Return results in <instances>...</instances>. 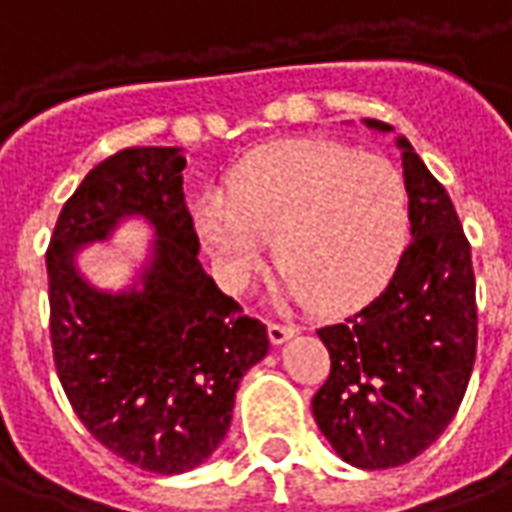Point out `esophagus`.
<instances>
[{"mask_svg":"<svg viewBox=\"0 0 512 512\" xmlns=\"http://www.w3.org/2000/svg\"><path fill=\"white\" fill-rule=\"evenodd\" d=\"M296 332L299 330H296L293 324H280V321H271V324H268V338H271L274 346H280V343H285L288 338H293Z\"/></svg>","mask_w":512,"mask_h":512,"instance_id":"1","label":"esophagus"}]
</instances>
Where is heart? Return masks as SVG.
Segmentation results:
<instances>
[{"mask_svg": "<svg viewBox=\"0 0 512 512\" xmlns=\"http://www.w3.org/2000/svg\"><path fill=\"white\" fill-rule=\"evenodd\" d=\"M196 235L238 291L274 241L280 293L324 310H352L391 277L407 235V185L388 157L332 141L266 146L224 182V202L196 207Z\"/></svg>", "mask_w": 512, "mask_h": 512, "instance_id": "1", "label": "heart"}]
</instances>
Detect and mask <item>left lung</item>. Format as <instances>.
Returning <instances> with one entry per match:
<instances>
[{"instance_id":"left-lung-1","label":"left lung","mask_w":512,"mask_h":512,"mask_svg":"<svg viewBox=\"0 0 512 512\" xmlns=\"http://www.w3.org/2000/svg\"><path fill=\"white\" fill-rule=\"evenodd\" d=\"M366 127L393 130L374 119ZM396 149L410 244L377 299L318 330L332 368L313 418L341 460L368 471L410 463L438 441L477 355V285L457 210L405 135Z\"/></svg>"}]
</instances>
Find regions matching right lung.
Listing matches in <instances>:
<instances>
[{
	"instance_id": "right-lung-1",
	"label": "right lung",
	"mask_w": 512,
	"mask_h": 512,
	"mask_svg": "<svg viewBox=\"0 0 512 512\" xmlns=\"http://www.w3.org/2000/svg\"><path fill=\"white\" fill-rule=\"evenodd\" d=\"M180 146L102 160L60 210L46 249L49 332L60 385L85 430L152 474L202 466L230 430L235 391L268 355V332L199 263ZM127 218L156 241L136 280L105 292L76 255Z\"/></svg>"
}]
</instances>
